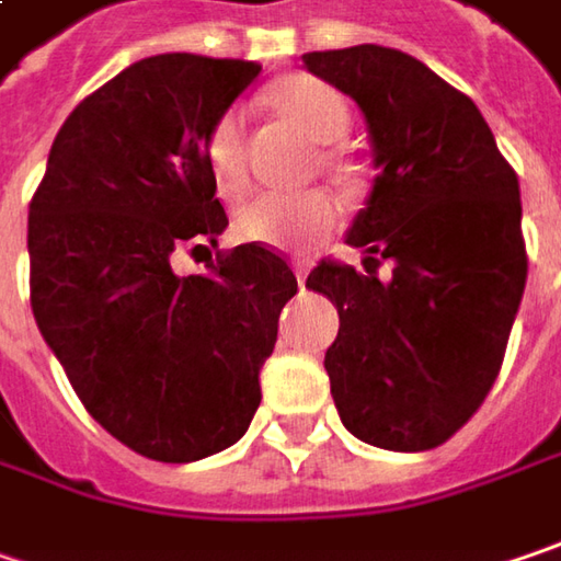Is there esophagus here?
Instances as JSON below:
<instances>
[{"mask_svg":"<svg viewBox=\"0 0 561 561\" xmlns=\"http://www.w3.org/2000/svg\"><path fill=\"white\" fill-rule=\"evenodd\" d=\"M309 267H312V262H309V259H296V262H294L296 284H299V287H306V277H309Z\"/></svg>","mask_w":561,"mask_h":561,"instance_id":"esophagus-1","label":"esophagus"}]
</instances>
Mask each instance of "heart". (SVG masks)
Instances as JSON below:
<instances>
[{"instance_id": "obj_1", "label": "heart", "mask_w": 561, "mask_h": 561, "mask_svg": "<svg viewBox=\"0 0 561 561\" xmlns=\"http://www.w3.org/2000/svg\"><path fill=\"white\" fill-rule=\"evenodd\" d=\"M267 103L319 145L341 141L351 128V106L344 94L312 75H287L274 81L267 88ZM205 160L224 195H239L245 188L249 173H245L242 116L237 110H227L210 123L205 135ZM322 163L331 170L337 167L331 154H324ZM334 224H337V205L324 192H299V195L262 192L245 205H239L233 230L242 242L294 252L322 239Z\"/></svg>"}]
</instances>
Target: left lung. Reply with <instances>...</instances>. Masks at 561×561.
<instances>
[{
    "label": "left lung",
    "instance_id": "8db88e82",
    "mask_svg": "<svg viewBox=\"0 0 561 561\" xmlns=\"http://www.w3.org/2000/svg\"><path fill=\"white\" fill-rule=\"evenodd\" d=\"M302 66L356 100L378 167L347 233L366 274L322 259L306 280L341 316L324 353L334 407L359 442L430 451L502 369L527 280L518 176L477 103L401 49L363 43Z\"/></svg>",
    "mask_w": 561,
    "mask_h": 561
}]
</instances>
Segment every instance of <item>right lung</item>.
<instances>
[{"instance_id":"add662e5","label":"right lung","mask_w":561,"mask_h":561,"mask_svg":"<svg viewBox=\"0 0 561 561\" xmlns=\"http://www.w3.org/2000/svg\"><path fill=\"white\" fill-rule=\"evenodd\" d=\"M259 71L192 53L128 66L71 110L31 198L43 341L88 413L151 461H202L245 435L296 294L290 265L255 242L208 274L173 271L227 227L205 135Z\"/></svg>"}]
</instances>
